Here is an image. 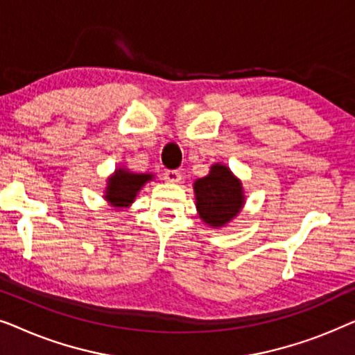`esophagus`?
I'll use <instances>...</instances> for the list:
<instances>
[{
    "label": "esophagus",
    "instance_id": "obj_1",
    "mask_svg": "<svg viewBox=\"0 0 355 355\" xmlns=\"http://www.w3.org/2000/svg\"><path fill=\"white\" fill-rule=\"evenodd\" d=\"M181 173L176 171V169H168V171H164V181H168L169 184H178L181 181Z\"/></svg>",
    "mask_w": 355,
    "mask_h": 355
}]
</instances>
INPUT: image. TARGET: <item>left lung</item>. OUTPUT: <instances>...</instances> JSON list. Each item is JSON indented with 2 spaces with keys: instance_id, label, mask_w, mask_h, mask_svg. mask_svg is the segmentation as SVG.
<instances>
[{
  "instance_id": "obj_1",
  "label": "left lung",
  "mask_w": 355,
  "mask_h": 355,
  "mask_svg": "<svg viewBox=\"0 0 355 355\" xmlns=\"http://www.w3.org/2000/svg\"><path fill=\"white\" fill-rule=\"evenodd\" d=\"M198 218L210 227H225L245 205L242 181L226 164H211L207 176L193 181Z\"/></svg>"
}]
</instances>
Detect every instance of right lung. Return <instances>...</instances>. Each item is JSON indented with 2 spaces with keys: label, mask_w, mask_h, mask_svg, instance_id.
Returning a JSON list of instances; mask_svg holds the SVG:
<instances>
[{
  "label": "right lung",
  "mask_w": 355,
  "mask_h": 355,
  "mask_svg": "<svg viewBox=\"0 0 355 355\" xmlns=\"http://www.w3.org/2000/svg\"><path fill=\"white\" fill-rule=\"evenodd\" d=\"M155 179L152 173H134L130 169L119 166L114 173L106 179V186L103 191L105 200L111 208L124 210L135 202V197L142 191L145 184Z\"/></svg>",
  "instance_id": "add662e5"
}]
</instances>
